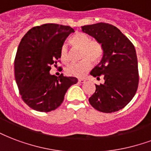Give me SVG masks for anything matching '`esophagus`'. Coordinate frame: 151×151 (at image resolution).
Wrapping results in <instances>:
<instances>
[{"label":"esophagus","instance_id":"1","mask_svg":"<svg viewBox=\"0 0 151 151\" xmlns=\"http://www.w3.org/2000/svg\"><path fill=\"white\" fill-rule=\"evenodd\" d=\"M86 80L85 79H78V82L79 83H84Z\"/></svg>","mask_w":151,"mask_h":151}]
</instances>
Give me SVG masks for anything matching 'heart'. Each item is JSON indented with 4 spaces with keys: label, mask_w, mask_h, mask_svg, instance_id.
Returning <instances> with one entry per match:
<instances>
[{
    "label": "heart",
    "mask_w": 151,
    "mask_h": 151,
    "mask_svg": "<svg viewBox=\"0 0 151 151\" xmlns=\"http://www.w3.org/2000/svg\"><path fill=\"white\" fill-rule=\"evenodd\" d=\"M73 47L81 50V59L78 63H72L65 68V73L68 76L81 78L84 77L91 68V62L97 63L103 55V48L100 42L91 40L84 33H76L70 39ZM59 58L64 64L70 61V53L65 45H62L59 52Z\"/></svg>",
    "instance_id": "heart-1"
}]
</instances>
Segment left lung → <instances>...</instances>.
Instances as JSON below:
<instances>
[{"mask_svg":"<svg viewBox=\"0 0 151 151\" xmlns=\"http://www.w3.org/2000/svg\"><path fill=\"white\" fill-rule=\"evenodd\" d=\"M84 33L100 42L103 56L90 72L103 84L95 85L90 105L98 111L112 113L122 110L132 100L138 86V59L132 42L118 28L107 23L81 26Z\"/></svg>","mask_w":151,"mask_h":151,"instance_id":"1","label":"left lung"}]
</instances>
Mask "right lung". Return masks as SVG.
I'll return each instance as SVG.
<instances>
[{"label":"right lung","mask_w":151,"mask_h":151,"mask_svg":"<svg viewBox=\"0 0 151 151\" xmlns=\"http://www.w3.org/2000/svg\"><path fill=\"white\" fill-rule=\"evenodd\" d=\"M73 29L58 24L36 26L25 33L14 61L17 85L23 101L33 110L50 112L61 106L65 93L78 82L74 77L50 74L60 49Z\"/></svg>","instance_id":"1"}]
</instances>
